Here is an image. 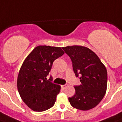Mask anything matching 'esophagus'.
<instances>
[{"mask_svg":"<svg viewBox=\"0 0 122 122\" xmlns=\"http://www.w3.org/2000/svg\"><path fill=\"white\" fill-rule=\"evenodd\" d=\"M67 86H68V85H67V84H66V85H61V88H62V89H65V88H66V87H67Z\"/></svg>","mask_w":122,"mask_h":122,"instance_id":"esophagus-1","label":"esophagus"}]
</instances>
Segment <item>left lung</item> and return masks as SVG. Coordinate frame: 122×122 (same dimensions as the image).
<instances>
[{"instance_id":"obj_1","label":"left lung","mask_w":122,"mask_h":122,"mask_svg":"<svg viewBox=\"0 0 122 122\" xmlns=\"http://www.w3.org/2000/svg\"><path fill=\"white\" fill-rule=\"evenodd\" d=\"M71 59L76 77L81 85L75 86V94L68 100L73 108L83 111L92 109L101 102L107 89L108 74L96 54L81 46L62 47Z\"/></svg>"}]
</instances>
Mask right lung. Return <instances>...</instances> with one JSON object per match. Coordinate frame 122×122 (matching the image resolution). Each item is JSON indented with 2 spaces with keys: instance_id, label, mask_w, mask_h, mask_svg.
<instances>
[{
  "instance_id": "obj_1",
  "label": "right lung",
  "mask_w": 122,
  "mask_h": 122,
  "mask_svg": "<svg viewBox=\"0 0 122 122\" xmlns=\"http://www.w3.org/2000/svg\"><path fill=\"white\" fill-rule=\"evenodd\" d=\"M64 54L59 47L39 46L22 64L17 80L18 90L23 101L33 111L44 112L55 103L61 86L47 80V76L54 61Z\"/></svg>"
}]
</instances>
